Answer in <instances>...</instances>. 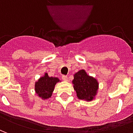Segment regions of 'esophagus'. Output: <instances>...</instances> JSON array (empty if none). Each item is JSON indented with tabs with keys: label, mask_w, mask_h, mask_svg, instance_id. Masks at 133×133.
<instances>
[{
	"label": "esophagus",
	"mask_w": 133,
	"mask_h": 133,
	"mask_svg": "<svg viewBox=\"0 0 133 133\" xmlns=\"http://www.w3.org/2000/svg\"><path fill=\"white\" fill-rule=\"evenodd\" d=\"M62 79H63V81H69V80H68V76H66V75H63V76H62Z\"/></svg>",
	"instance_id": "obj_1"
}]
</instances>
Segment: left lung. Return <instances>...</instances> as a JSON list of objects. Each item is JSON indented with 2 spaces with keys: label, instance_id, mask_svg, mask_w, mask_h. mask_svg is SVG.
Returning a JSON list of instances; mask_svg holds the SVG:
<instances>
[{
  "label": "left lung",
  "instance_id": "8db88e82",
  "mask_svg": "<svg viewBox=\"0 0 133 133\" xmlns=\"http://www.w3.org/2000/svg\"><path fill=\"white\" fill-rule=\"evenodd\" d=\"M73 88L79 100L90 102L98 94L99 83L96 78L88 75L85 70H80L74 74Z\"/></svg>",
  "mask_w": 133,
  "mask_h": 133
}]
</instances>
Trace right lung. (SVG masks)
Returning <instances> with one entry per match:
<instances>
[{
  "label": "right lung",
  "instance_id": "obj_1",
  "mask_svg": "<svg viewBox=\"0 0 133 133\" xmlns=\"http://www.w3.org/2000/svg\"><path fill=\"white\" fill-rule=\"evenodd\" d=\"M58 82H61L57 77H50L47 72L39 78L35 83V92L39 98L46 100L51 97L55 86Z\"/></svg>",
  "mask_w": 133,
  "mask_h": 133
}]
</instances>
